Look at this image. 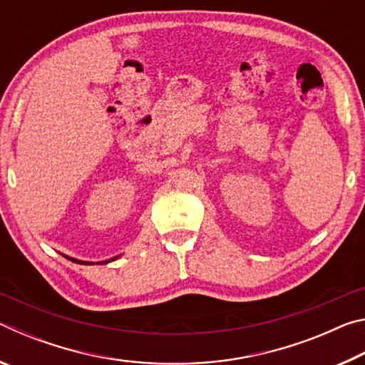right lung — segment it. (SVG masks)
Masks as SVG:
<instances>
[{
  "mask_svg": "<svg viewBox=\"0 0 365 365\" xmlns=\"http://www.w3.org/2000/svg\"><path fill=\"white\" fill-rule=\"evenodd\" d=\"M66 259H69V261H72V262H77V264H86V265H93L95 262H86V261H80V259H73V257H69V256H66V255H63ZM119 257V256H115V257H110V259H108V261H101V262H96V264H108V262H110V261H115V259Z\"/></svg>",
  "mask_w": 365,
  "mask_h": 365,
  "instance_id": "add662e5",
  "label": "right lung"
}]
</instances>
